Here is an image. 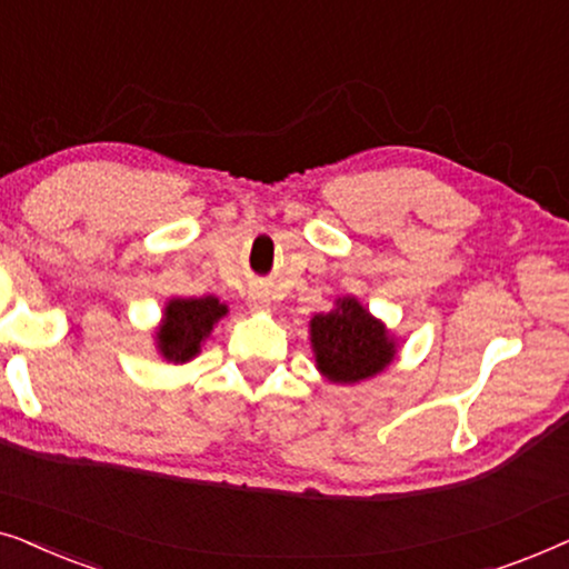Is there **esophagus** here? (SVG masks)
<instances>
[{"label": "esophagus", "instance_id": "obj_1", "mask_svg": "<svg viewBox=\"0 0 569 569\" xmlns=\"http://www.w3.org/2000/svg\"><path fill=\"white\" fill-rule=\"evenodd\" d=\"M248 308L256 310V313H269L271 310L269 292L261 290V287H256V290L248 292Z\"/></svg>", "mask_w": 569, "mask_h": 569}]
</instances>
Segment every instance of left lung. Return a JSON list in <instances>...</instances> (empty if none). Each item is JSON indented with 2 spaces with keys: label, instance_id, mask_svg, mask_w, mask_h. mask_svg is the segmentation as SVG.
Listing matches in <instances>:
<instances>
[{
  "label": "left lung",
  "instance_id": "8db88e82",
  "mask_svg": "<svg viewBox=\"0 0 569 569\" xmlns=\"http://www.w3.org/2000/svg\"><path fill=\"white\" fill-rule=\"evenodd\" d=\"M308 326L316 368L329 383L355 386L396 360L399 341L355 295L337 298L329 313H316Z\"/></svg>",
  "mask_w": 569,
  "mask_h": 569
}]
</instances>
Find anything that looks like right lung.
Returning a JSON list of instances; mask_svg holds the SVG:
<instances>
[{"mask_svg":"<svg viewBox=\"0 0 569 569\" xmlns=\"http://www.w3.org/2000/svg\"><path fill=\"white\" fill-rule=\"evenodd\" d=\"M224 316H228V306L214 295L170 298L162 308L158 329H154V347L166 362H191Z\"/></svg>","mask_w":569,"mask_h":569,"instance_id":"obj_1","label":"right lung"}]
</instances>
